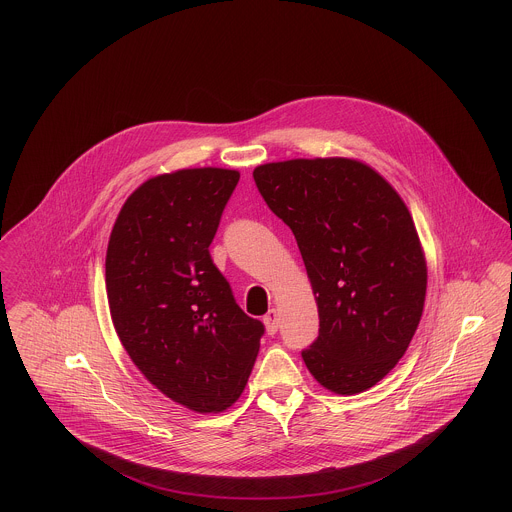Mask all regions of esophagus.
Listing matches in <instances>:
<instances>
[{"instance_id": "esophagus-1", "label": "esophagus", "mask_w": 512, "mask_h": 512, "mask_svg": "<svg viewBox=\"0 0 512 512\" xmlns=\"http://www.w3.org/2000/svg\"><path fill=\"white\" fill-rule=\"evenodd\" d=\"M264 325H266V331L268 335H276L278 333V327H280V313L276 309H270L264 317Z\"/></svg>"}]
</instances>
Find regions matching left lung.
<instances>
[{
  "label": "left lung",
  "instance_id": "obj_1",
  "mask_svg": "<svg viewBox=\"0 0 512 512\" xmlns=\"http://www.w3.org/2000/svg\"><path fill=\"white\" fill-rule=\"evenodd\" d=\"M254 181L292 228L315 293L319 337L303 363L335 394L365 392L404 357L424 311L428 268L408 207L347 157L258 165Z\"/></svg>",
  "mask_w": 512,
  "mask_h": 512
}]
</instances>
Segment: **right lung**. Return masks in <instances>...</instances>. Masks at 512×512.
I'll return each mask as SVG.
<instances>
[{
  "label": "right lung",
  "instance_id": "1",
  "mask_svg": "<svg viewBox=\"0 0 512 512\" xmlns=\"http://www.w3.org/2000/svg\"><path fill=\"white\" fill-rule=\"evenodd\" d=\"M238 179L220 167L147 179L124 203L106 252L124 349L159 392L201 414L238 400L264 335L209 254Z\"/></svg>",
  "mask_w": 512,
  "mask_h": 512
}]
</instances>
